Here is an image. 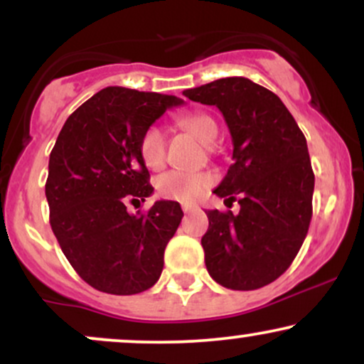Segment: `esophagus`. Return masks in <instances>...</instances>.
Instances as JSON below:
<instances>
[{
    "instance_id": "34e87169",
    "label": "esophagus",
    "mask_w": 364,
    "mask_h": 364,
    "mask_svg": "<svg viewBox=\"0 0 364 364\" xmlns=\"http://www.w3.org/2000/svg\"><path fill=\"white\" fill-rule=\"evenodd\" d=\"M193 210H196L195 205H183V212H185V214H190V212Z\"/></svg>"
}]
</instances>
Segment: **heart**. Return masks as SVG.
<instances>
[{
	"label": "heart",
	"mask_w": 364,
	"mask_h": 364,
	"mask_svg": "<svg viewBox=\"0 0 364 364\" xmlns=\"http://www.w3.org/2000/svg\"><path fill=\"white\" fill-rule=\"evenodd\" d=\"M181 128L188 129L191 135L210 147L217 141L219 128L208 114L203 112H188L178 119ZM166 129L159 124H152L140 136V157L149 169H161L166 162ZM214 183V176L208 173H185V171H169L162 174L157 181V190L164 198L174 202L191 203L200 198Z\"/></svg>",
	"instance_id": "1"
}]
</instances>
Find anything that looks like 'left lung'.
<instances>
[{
  "mask_svg": "<svg viewBox=\"0 0 364 364\" xmlns=\"http://www.w3.org/2000/svg\"><path fill=\"white\" fill-rule=\"evenodd\" d=\"M183 95L215 106L232 139V164L214 193L241 208L205 212L207 270L228 289H258L289 269L310 228L315 174L306 139L281 99L245 77Z\"/></svg>",
  "mask_w": 364,
  "mask_h": 364,
  "instance_id": "obj_1",
  "label": "left lung"
}]
</instances>
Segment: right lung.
I'll return each mask as SVG.
<instances>
[{
	"instance_id": "obj_1",
	"label": "right lung",
	"mask_w": 364,
	"mask_h": 364,
	"mask_svg": "<svg viewBox=\"0 0 364 364\" xmlns=\"http://www.w3.org/2000/svg\"><path fill=\"white\" fill-rule=\"evenodd\" d=\"M176 95L107 87L63 124L49 156V223L77 274L107 294H139L159 281L164 250L181 223L178 202L159 200L147 214L127 203L154 193L140 136Z\"/></svg>"
}]
</instances>
